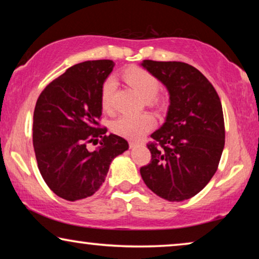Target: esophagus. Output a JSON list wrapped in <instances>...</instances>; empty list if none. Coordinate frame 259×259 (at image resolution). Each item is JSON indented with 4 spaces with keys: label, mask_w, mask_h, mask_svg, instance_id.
<instances>
[{
    "label": "esophagus",
    "mask_w": 259,
    "mask_h": 259,
    "mask_svg": "<svg viewBox=\"0 0 259 259\" xmlns=\"http://www.w3.org/2000/svg\"><path fill=\"white\" fill-rule=\"evenodd\" d=\"M139 145H140V143H137V141H130V147L131 148H134V147L139 146Z\"/></svg>",
    "instance_id": "esophagus-1"
}]
</instances>
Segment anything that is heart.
Masks as SVG:
<instances>
[{
  "mask_svg": "<svg viewBox=\"0 0 259 259\" xmlns=\"http://www.w3.org/2000/svg\"><path fill=\"white\" fill-rule=\"evenodd\" d=\"M123 79L131 87L134 88L141 97L147 99L148 102L153 104L158 99L155 95L160 90V82L153 74L141 67H131L123 73ZM115 94V81L108 77L101 86L100 100L101 106L106 112L112 111L113 101ZM155 125L154 118L148 113L143 114H122L116 118L112 123V131L118 136L127 139H140Z\"/></svg>",
  "mask_w": 259,
  "mask_h": 259,
  "instance_id": "obj_1",
  "label": "heart"
}]
</instances>
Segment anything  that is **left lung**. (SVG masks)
<instances>
[{
	"instance_id": "obj_1",
	"label": "left lung",
	"mask_w": 259,
	"mask_h": 259,
	"mask_svg": "<svg viewBox=\"0 0 259 259\" xmlns=\"http://www.w3.org/2000/svg\"><path fill=\"white\" fill-rule=\"evenodd\" d=\"M141 66L169 93L166 121L151 134V161L140 168L141 178L166 200L190 199L207 185L221 161L225 145L221 99L189 63L144 60Z\"/></svg>"
}]
</instances>
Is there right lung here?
I'll return each instance as SVG.
<instances>
[{
  "label": "right lung",
  "mask_w": 259,
  "mask_h": 259,
  "mask_svg": "<svg viewBox=\"0 0 259 259\" xmlns=\"http://www.w3.org/2000/svg\"><path fill=\"white\" fill-rule=\"evenodd\" d=\"M112 60L74 65L41 92L34 109L33 145L37 167L49 189L62 199L91 197L100 189L113 159L128 148L123 138L100 127L101 86ZM101 146L95 151L88 143Z\"/></svg>",
  "instance_id": "1"
}]
</instances>
